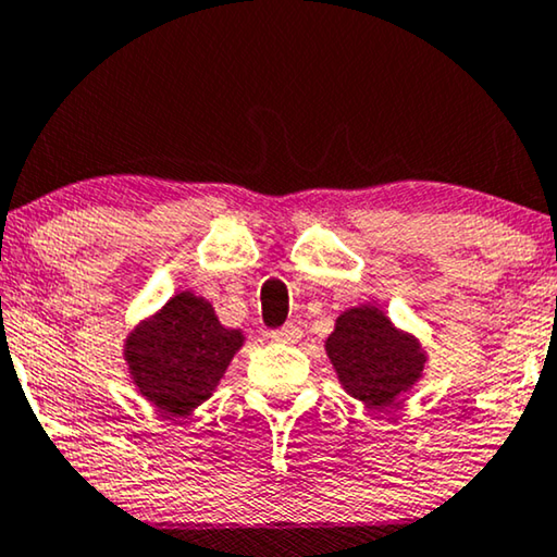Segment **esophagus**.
Here are the masks:
<instances>
[{
    "instance_id": "1",
    "label": "esophagus",
    "mask_w": 557,
    "mask_h": 557,
    "mask_svg": "<svg viewBox=\"0 0 557 557\" xmlns=\"http://www.w3.org/2000/svg\"><path fill=\"white\" fill-rule=\"evenodd\" d=\"M301 334H304L301 326L286 324V326H281V330L271 332V339H273V342H284V345H294V342L301 339Z\"/></svg>"
}]
</instances>
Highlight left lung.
<instances>
[{
  "label": "left lung",
  "mask_w": 557,
  "mask_h": 557,
  "mask_svg": "<svg viewBox=\"0 0 557 557\" xmlns=\"http://www.w3.org/2000/svg\"><path fill=\"white\" fill-rule=\"evenodd\" d=\"M324 347L342 387L375 410L395 406L425 368L421 342L395 330L391 319L370 304L339 314Z\"/></svg>",
  "instance_id": "obj_1"
}]
</instances>
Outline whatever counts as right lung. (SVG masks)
<instances>
[{
    "mask_svg": "<svg viewBox=\"0 0 557 557\" xmlns=\"http://www.w3.org/2000/svg\"><path fill=\"white\" fill-rule=\"evenodd\" d=\"M243 332L218 322L202 296L182 292L126 337L124 357L134 385L164 416H189L215 391Z\"/></svg>",
    "mask_w": 557,
    "mask_h": 557,
    "instance_id": "right-lung-1",
    "label": "right lung"
}]
</instances>
